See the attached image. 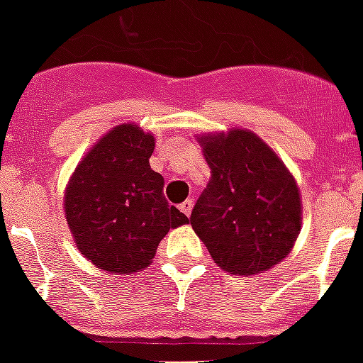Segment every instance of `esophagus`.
<instances>
[{
  "mask_svg": "<svg viewBox=\"0 0 363 363\" xmlns=\"http://www.w3.org/2000/svg\"><path fill=\"white\" fill-rule=\"evenodd\" d=\"M192 206H194V202H192V200H184V202L179 206V208H181V211L184 213V216H190V211H192Z\"/></svg>",
  "mask_w": 363,
  "mask_h": 363,
  "instance_id": "1",
  "label": "esophagus"
}]
</instances>
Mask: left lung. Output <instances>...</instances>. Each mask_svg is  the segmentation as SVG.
I'll return each mask as SVG.
<instances>
[{
	"label": "left lung",
	"instance_id": "obj_1",
	"mask_svg": "<svg viewBox=\"0 0 363 363\" xmlns=\"http://www.w3.org/2000/svg\"><path fill=\"white\" fill-rule=\"evenodd\" d=\"M200 142L211 179L192 209V229L227 273L271 269L300 233L302 206L292 174L248 130L208 134Z\"/></svg>",
	"mask_w": 363,
	"mask_h": 363
}]
</instances>
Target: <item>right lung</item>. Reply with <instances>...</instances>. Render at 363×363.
I'll return each instance as SVG.
<instances>
[{"instance_id":"obj_1","label":"right lung","mask_w":363,"mask_h":363,"mask_svg":"<svg viewBox=\"0 0 363 363\" xmlns=\"http://www.w3.org/2000/svg\"><path fill=\"white\" fill-rule=\"evenodd\" d=\"M154 147V136L138 125H119L88 152L67 186L69 229L99 269H144L169 229L189 223L169 206L165 181L150 167Z\"/></svg>"}]
</instances>
